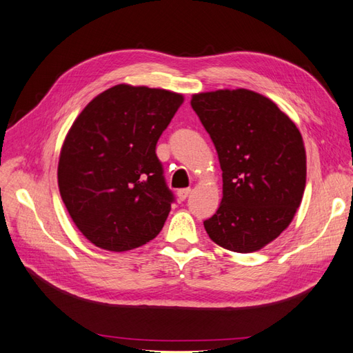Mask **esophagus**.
<instances>
[{"label":"esophagus","mask_w":353,"mask_h":353,"mask_svg":"<svg viewBox=\"0 0 353 353\" xmlns=\"http://www.w3.org/2000/svg\"><path fill=\"white\" fill-rule=\"evenodd\" d=\"M191 194V190L190 188H185V190H179L177 191V200L179 201H185L186 200V196Z\"/></svg>","instance_id":"1"}]
</instances>
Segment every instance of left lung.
Segmentation results:
<instances>
[{
  "label": "left lung",
  "mask_w": 353,
  "mask_h": 353,
  "mask_svg": "<svg viewBox=\"0 0 353 353\" xmlns=\"http://www.w3.org/2000/svg\"><path fill=\"white\" fill-rule=\"evenodd\" d=\"M191 106L223 170V200L204 228L225 250L259 251L289 227L302 201L307 157L299 129L247 88L196 93Z\"/></svg>",
  "instance_id": "obj_1"
}]
</instances>
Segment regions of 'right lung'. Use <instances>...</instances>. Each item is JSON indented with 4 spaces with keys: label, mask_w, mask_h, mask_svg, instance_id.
Returning a JSON list of instances; mask_svg holds the SVG:
<instances>
[{
    "label": "right lung",
    "mask_w": 353,
    "mask_h": 353,
    "mask_svg": "<svg viewBox=\"0 0 353 353\" xmlns=\"http://www.w3.org/2000/svg\"><path fill=\"white\" fill-rule=\"evenodd\" d=\"M183 96L119 84L97 94L73 121L60 152L59 190L78 230L96 247L123 252L162 230L173 194L157 143Z\"/></svg>",
    "instance_id": "right-lung-1"
}]
</instances>
